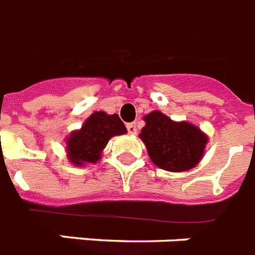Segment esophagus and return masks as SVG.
<instances>
[{"instance_id": "obj_1", "label": "esophagus", "mask_w": 255, "mask_h": 255, "mask_svg": "<svg viewBox=\"0 0 255 255\" xmlns=\"http://www.w3.org/2000/svg\"><path fill=\"white\" fill-rule=\"evenodd\" d=\"M128 131H129V134H131V135H135L137 134V126H135V124H128Z\"/></svg>"}]
</instances>
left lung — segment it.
Here are the masks:
<instances>
[{
  "mask_svg": "<svg viewBox=\"0 0 255 255\" xmlns=\"http://www.w3.org/2000/svg\"><path fill=\"white\" fill-rule=\"evenodd\" d=\"M146 125L139 138L156 167L170 172L188 171L199 164L208 143V135L191 122L172 121L162 112L143 117Z\"/></svg>",
  "mask_w": 255,
  "mask_h": 255,
  "instance_id": "left-lung-1",
  "label": "left lung"
}]
</instances>
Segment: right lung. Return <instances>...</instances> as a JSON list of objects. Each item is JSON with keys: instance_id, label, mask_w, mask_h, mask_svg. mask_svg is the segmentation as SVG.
<instances>
[{"instance_id": "add662e5", "label": "right lung", "mask_w": 255, "mask_h": 255, "mask_svg": "<svg viewBox=\"0 0 255 255\" xmlns=\"http://www.w3.org/2000/svg\"><path fill=\"white\" fill-rule=\"evenodd\" d=\"M126 128L118 115L95 112L79 130H73L66 138L67 158L73 166L81 167L101 159L104 148L115 135L126 134Z\"/></svg>"}]
</instances>
